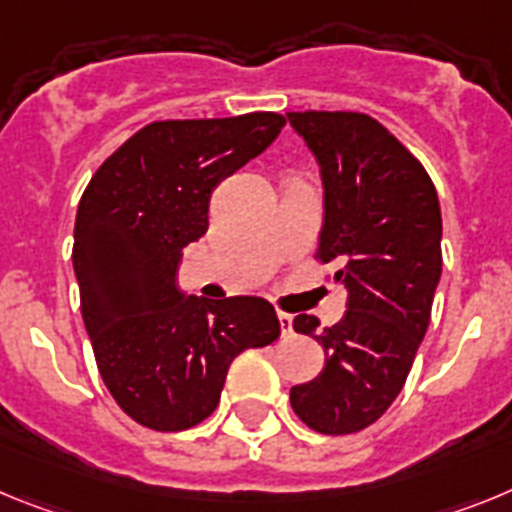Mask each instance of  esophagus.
<instances>
[{
    "label": "esophagus",
    "mask_w": 512,
    "mask_h": 512,
    "mask_svg": "<svg viewBox=\"0 0 512 512\" xmlns=\"http://www.w3.org/2000/svg\"><path fill=\"white\" fill-rule=\"evenodd\" d=\"M278 322H281L283 337H291L293 335V317H291V314H286V311H278Z\"/></svg>",
    "instance_id": "1"
}]
</instances>
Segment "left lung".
<instances>
[{
	"mask_svg": "<svg viewBox=\"0 0 512 512\" xmlns=\"http://www.w3.org/2000/svg\"><path fill=\"white\" fill-rule=\"evenodd\" d=\"M286 115L322 170L314 257L332 262L335 283L348 288V311L332 327L317 332L309 314L293 319L327 363L317 379L293 386L291 407L317 433H358L397 399L428 330L443 265L441 206L425 167L371 115Z\"/></svg>",
	"mask_w": 512,
	"mask_h": 512,
	"instance_id": "left-lung-1",
	"label": "left lung"
}]
</instances>
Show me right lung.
<instances>
[{"label":"right lung","mask_w":512,"mask_h":512,"mask_svg":"<svg viewBox=\"0 0 512 512\" xmlns=\"http://www.w3.org/2000/svg\"><path fill=\"white\" fill-rule=\"evenodd\" d=\"M283 126L278 113L149 123L84 188L71 250L82 319L102 381L144 428L175 433L206 420L231 361L281 335L260 296H182L177 265L206 234L213 188Z\"/></svg>","instance_id":"1"}]
</instances>
